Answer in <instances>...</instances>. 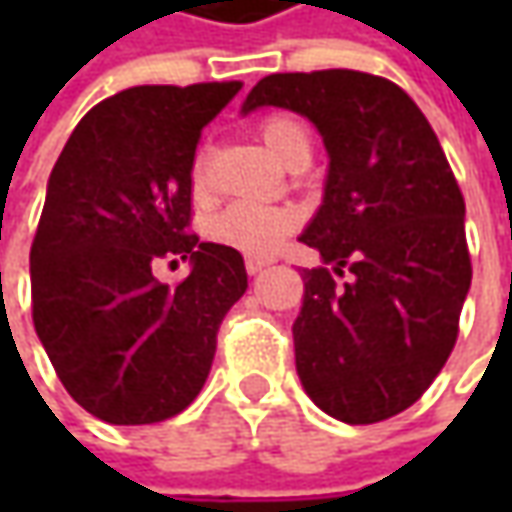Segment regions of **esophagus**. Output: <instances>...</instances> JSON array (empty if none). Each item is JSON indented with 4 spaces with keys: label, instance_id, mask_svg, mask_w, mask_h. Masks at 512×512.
Here are the masks:
<instances>
[{
    "label": "esophagus",
    "instance_id": "1",
    "mask_svg": "<svg viewBox=\"0 0 512 512\" xmlns=\"http://www.w3.org/2000/svg\"><path fill=\"white\" fill-rule=\"evenodd\" d=\"M245 267L250 276H256V273H262L265 267H270V259H259V256H247Z\"/></svg>",
    "mask_w": 512,
    "mask_h": 512
}]
</instances>
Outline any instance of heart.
I'll use <instances>...</instances> for the list:
<instances>
[{"instance_id": "heart-1", "label": "heart", "mask_w": 512, "mask_h": 512, "mask_svg": "<svg viewBox=\"0 0 512 512\" xmlns=\"http://www.w3.org/2000/svg\"><path fill=\"white\" fill-rule=\"evenodd\" d=\"M259 136L265 142L267 153L282 165L287 156L296 148H310L307 130L302 122H296L293 116H270L262 122ZM190 182L196 193L207 190V168L202 159H196ZM299 225V213L290 207L279 205H259V202H236L225 207L219 216H213L207 222V236L216 245L242 250L247 256H270L276 253L279 245L293 233V227Z\"/></svg>"}]
</instances>
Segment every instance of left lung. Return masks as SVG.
<instances>
[{"mask_svg":"<svg viewBox=\"0 0 512 512\" xmlns=\"http://www.w3.org/2000/svg\"><path fill=\"white\" fill-rule=\"evenodd\" d=\"M287 108L325 139V199L302 233L325 265L305 270L293 322L296 370L327 416L376 424L407 410L439 376L473 267L464 196L419 105L362 70L273 73L242 113Z\"/></svg>","mask_w":512,"mask_h":512,"instance_id":"8db88e82","label":"left lung"}]
</instances>
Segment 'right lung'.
I'll return each instance as SVG.
<instances>
[{
  "label": "right lung",
  "mask_w": 512,
  "mask_h": 512,
  "mask_svg": "<svg viewBox=\"0 0 512 512\" xmlns=\"http://www.w3.org/2000/svg\"><path fill=\"white\" fill-rule=\"evenodd\" d=\"M239 90H122L85 113L53 165L30 247L33 327L73 402L102 422L182 413L245 296L242 253L190 233L199 136ZM162 258H190L191 276L162 286L152 273Z\"/></svg>",
  "instance_id": "obj_1"
}]
</instances>
